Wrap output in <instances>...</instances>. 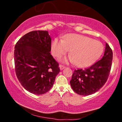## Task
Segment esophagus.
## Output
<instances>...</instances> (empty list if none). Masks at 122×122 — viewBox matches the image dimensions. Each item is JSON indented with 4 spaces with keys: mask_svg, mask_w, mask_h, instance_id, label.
Segmentation results:
<instances>
[{
    "mask_svg": "<svg viewBox=\"0 0 122 122\" xmlns=\"http://www.w3.org/2000/svg\"><path fill=\"white\" fill-rule=\"evenodd\" d=\"M59 67H60V69L61 70H62V69H63L64 68H65V66H63V65H60L59 66Z\"/></svg>",
    "mask_w": 122,
    "mask_h": 122,
    "instance_id": "34e87169",
    "label": "esophagus"
}]
</instances>
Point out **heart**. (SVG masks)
Segmentation results:
<instances>
[{"label":"heart","mask_w":122,"mask_h":122,"mask_svg":"<svg viewBox=\"0 0 122 122\" xmlns=\"http://www.w3.org/2000/svg\"><path fill=\"white\" fill-rule=\"evenodd\" d=\"M71 50L69 60L78 67H85L93 63L102 54L103 46L100 41L88 36L71 34L63 39L56 38L51 45V52L60 57Z\"/></svg>","instance_id":"obj_1"}]
</instances>
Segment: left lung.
<instances>
[{"mask_svg": "<svg viewBox=\"0 0 122 122\" xmlns=\"http://www.w3.org/2000/svg\"><path fill=\"white\" fill-rule=\"evenodd\" d=\"M112 51L106 43L102 59L90 67L74 70L70 83L73 90L80 95L95 93L106 83L111 71Z\"/></svg>", "mask_w": 122, "mask_h": 122, "instance_id": "8db88e82", "label": "left lung"}]
</instances>
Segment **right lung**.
Segmentation results:
<instances>
[{
    "label": "right lung",
    "mask_w": 122,
    "mask_h": 122,
    "mask_svg": "<svg viewBox=\"0 0 122 122\" xmlns=\"http://www.w3.org/2000/svg\"><path fill=\"white\" fill-rule=\"evenodd\" d=\"M16 75L26 90L46 93L59 73V63L51 54V38L48 31L34 30L20 38L14 47Z\"/></svg>",
    "instance_id": "1"
}]
</instances>
